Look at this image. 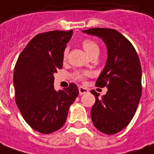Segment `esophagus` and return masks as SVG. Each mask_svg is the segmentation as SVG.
I'll list each match as a JSON object with an SVG mask.
<instances>
[{"label":"esophagus","instance_id":"34e87169","mask_svg":"<svg viewBox=\"0 0 154 154\" xmlns=\"http://www.w3.org/2000/svg\"><path fill=\"white\" fill-rule=\"evenodd\" d=\"M88 92H89V90L87 88H85L83 86H79V93L80 95H84V94H87Z\"/></svg>","mask_w":154,"mask_h":154}]
</instances>
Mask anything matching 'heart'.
Segmentation results:
<instances>
[{"mask_svg":"<svg viewBox=\"0 0 154 154\" xmlns=\"http://www.w3.org/2000/svg\"><path fill=\"white\" fill-rule=\"evenodd\" d=\"M83 48L85 51L87 53V54L89 55L91 53L94 52V51H99V46L97 45V43H95L94 41L92 40H90V39H87V40H85L83 42ZM67 54H68V49H65L63 51V59H65L67 57ZM86 74H82V73H79V72H77L75 74V77L77 79H84L85 75Z\"/></svg>","mask_w":154,"mask_h":154,"instance_id":"heart-1","label":"heart"}]
</instances>
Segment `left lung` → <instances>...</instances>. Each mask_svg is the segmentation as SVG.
I'll use <instances>...</instances> for the list:
<instances>
[{
	"instance_id": "8db88e82",
	"label": "left lung",
	"mask_w": 154,
	"mask_h": 154,
	"mask_svg": "<svg viewBox=\"0 0 154 154\" xmlns=\"http://www.w3.org/2000/svg\"><path fill=\"white\" fill-rule=\"evenodd\" d=\"M82 32L97 36L107 48V59L96 80V86L107 88L91 111L94 126L108 135L121 132L135 115L142 94V69L134 47L119 32L111 28H91Z\"/></svg>"
}]
</instances>
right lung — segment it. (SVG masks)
Wrapping results in <instances>:
<instances>
[{"label": "right lung", "instance_id": "1", "mask_svg": "<svg viewBox=\"0 0 154 154\" xmlns=\"http://www.w3.org/2000/svg\"><path fill=\"white\" fill-rule=\"evenodd\" d=\"M73 30L51 31L35 36L15 65V100L26 122L43 134L58 131L65 123L69 106L79 95L71 83L55 91L54 76L63 68V51Z\"/></svg>", "mask_w": 154, "mask_h": 154}]
</instances>
